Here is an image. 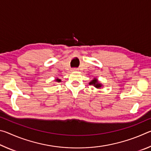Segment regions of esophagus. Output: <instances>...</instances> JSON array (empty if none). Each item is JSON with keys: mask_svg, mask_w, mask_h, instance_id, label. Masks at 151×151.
Instances as JSON below:
<instances>
[{"mask_svg": "<svg viewBox=\"0 0 151 151\" xmlns=\"http://www.w3.org/2000/svg\"><path fill=\"white\" fill-rule=\"evenodd\" d=\"M78 69V68H73V69L72 70L73 71H77Z\"/></svg>", "mask_w": 151, "mask_h": 151, "instance_id": "34e87169", "label": "esophagus"}]
</instances>
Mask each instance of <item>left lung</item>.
Returning a JSON list of instances; mask_svg holds the SVG:
<instances>
[{
    "label": "left lung",
    "mask_w": 151,
    "mask_h": 151,
    "mask_svg": "<svg viewBox=\"0 0 151 151\" xmlns=\"http://www.w3.org/2000/svg\"><path fill=\"white\" fill-rule=\"evenodd\" d=\"M89 85H94V87H96V88H100L101 87H102V85L101 83H99V81H98V80H97L96 78H94V79L93 80H92L90 83H89Z\"/></svg>",
    "instance_id": "obj_1"
}]
</instances>
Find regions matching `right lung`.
<instances>
[{
    "label": "right lung",
    "mask_w": 151,
    "mask_h": 151,
    "mask_svg": "<svg viewBox=\"0 0 151 151\" xmlns=\"http://www.w3.org/2000/svg\"><path fill=\"white\" fill-rule=\"evenodd\" d=\"M56 81H57V82H58V83H59V82H60L61 81H60V79H58V78H57V79H56Z\"/></svg>",
    "instance_id": "add662e5"
}]
</instances>
